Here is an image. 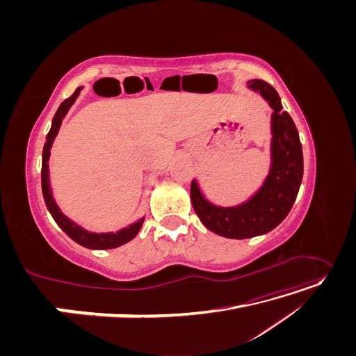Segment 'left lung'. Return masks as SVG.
Segmentation results:
<instances>
[{"label":"left lung","instance_id":"left-lung-1","mask_svg":"<svg viewBox=\"0 0 356 356\" xmlns=\"http://www.w3.org/2000/svg\"><path fill=\"white\" fill-rule=\"evenodd\" d=\"M248 86L273 108L272 168L263 187L248 202L233 208H220L203 197L196 181H191L193 208L203 225L230 239H248L268 233L281 224L293 208L303 179V148L291 115L282 110L281 98L270 84L251 80Z\"/></svg>","mask_w":356,"mask_h":356}]
</instances>
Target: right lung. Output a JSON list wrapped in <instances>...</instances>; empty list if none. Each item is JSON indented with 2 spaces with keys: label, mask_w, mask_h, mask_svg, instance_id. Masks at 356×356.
Here are the masks:
<instances>
[{
  "label": "right lung",
  "mask_w": 356,
  "mask_h": 356,
  "mask_svg": "<svg viewBox=\"0 0 356 356\" xmlns=\"http://www.w3.org/2000/svg\"><path fill=\"white\" fill-rule=\"evenodd\" d=\"M81 88L75 89V92L63 101L59 108L53 117V123L50 131L47 134V143L44 144V148H42V163H41V188H42V197H44L46 202V207L49 209V212L51 213L53 220L56 221V224L59 227L65 232L70 238L77 242L79 245L84 246V248H89V250H111V248H117L120 245H124L126 242L132 241L135 236L138 234V232L141 230V225L144 222V218L139 220L138 222L129 225V227L120 230V232H115V233H90V232H86L84 229H81L80 225H77L75 222H72L71 220H68L65 215L60 212V209L58 208V204L51 196V191H50V184H49V157H50V147L53 144V139L58 135V131L62 123V118L65 117V114L68 113L70 106L74 104V101L77 99V96L80 93Z\"/></svg>",
  "instance_id": "1"
}]
</instances>
